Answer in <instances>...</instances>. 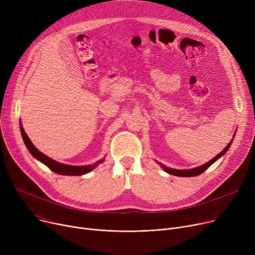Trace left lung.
<instances>
[{"instance_id":"8db88e82","label":"left lung","mask_w":255,"mask_h":255,"mask_svg":"<svg viewBox=\"0 0 255 255\" xmlns=\"http://www.w3.org/2000/svg\"><path fill=\"white\" fill-rule=\"evenodd\" d=\"M234 137H235V134L233 135L232 140H231V141L228 143V145H227L218 155H216V156H215L214 158H212L210 161H207L206 164H204V165H202V166H200V167L193 168V169H189V170H176V169L168 168V167H166V166H164V165H161L160 163H158V164L161 166V168H163L164 171H166L168 174H171V175H174V176H178V177H194V176H198V175H200L201 173H203L205 170H207L208 168H210V167L215 163V161H217L221 156H223V155L227 152V150L230 148L231 144H232V141H233V139H234Z\"/></svg>"}]
</instances>
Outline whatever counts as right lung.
<instances>
[{"mask_svg":"<svg viewBox=\"0 0 255 255\" xmlns=\"http://www.w3.org/2000/svg\"><path fill=\"white\" fill-rule=\"evenodd\" d=\"M20 131H21L23 141H24V143H25L27 149L29 150V152L36 159L41 161L42 164H44L50 170H52L53 172H55L57 174L68 175V176H80V175H84V174H87L88 172L92 171L95 168H97L99 164H101V163H103V161H104V159H100L99 161H97L95 165H88V166H70V165H65V164L58 163V161L52 159L48 155H45L42 152H40L32 144V142L29 139V137L25 133L24 129H23L21 122H20Z\"/></svg>","mask_w":255,"mask_h":255,"instance_id":"add662e5","label":"right lung"}]
</instances>
